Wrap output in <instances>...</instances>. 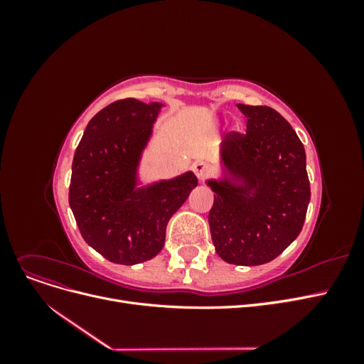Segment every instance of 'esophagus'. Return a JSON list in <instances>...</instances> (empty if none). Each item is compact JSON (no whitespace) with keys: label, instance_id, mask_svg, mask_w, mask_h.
Wrapping results in <instances>:
<instances>
[{"label":"esophagus","instance_id":"34e87169","mask_svg":"<svg viewBox=\"0 0 364 364\" xmlns=\"http://www.w3.org/2000/svg\"><path fill=\"white\" fill-rule=\"evenodd\" d=\"M193 171H194V174L197 176V178H199V181H203L206 176H208V173H209V165L206 162L199 161V162H196L193 165Z\"/></svg>","mask_w":364,"mask_h":364}]
</instances>
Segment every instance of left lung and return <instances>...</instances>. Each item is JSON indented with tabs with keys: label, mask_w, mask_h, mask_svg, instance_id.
Instances as JSON below:
<instances>
[{
	"label": "left lung",
	"mask_w": 364,
	"mask_h": 364,
	"mask_svg": "<svg viewBox=\"0 0 364 364\" xmlns=\"http://www.w3.org/2000/svg\"><path fill=\"white\" fill-rule=\"evenodd\" d=\"M237 106L247 130L225 136L222 159L245 185L209 181L214 205L208 222L220 258L258 266L281 255L301 234L311 191L305 149L289 121L269 106Z\"/></svg>",
	"instance_id": "left-lung-1"
}]
</instances>
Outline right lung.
<instances>
[{"instance_id":"add662e5","label":"right lung","mask_w":364,"mask_h":364,"mask_svg":"<svg viewBox=\"0 0 364 364\" xmlns=\"http://www.w3.org/2000/svg\"><path fill=\"white\" fill-rule=\"evenodd\" d=\"M159 109L135 98L111 103L90 121L74 153L70 206L75 223L87 245L117 264L156 257L168 220L197 186L188 171L135 188L141 151Z\"/></svg>"}]
</instances>
